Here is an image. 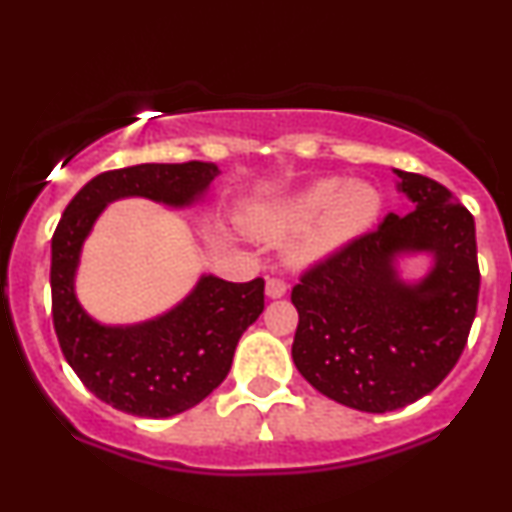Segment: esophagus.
Returning a JSON list of instances; mask_svg holds the SVG:
<instances>
[{"instance_id":"esophagus-1","label":"esophagus","mask_w":512,"mask_h":512,"mask_svg":"<svg viewBox=\"0 0 512 512\" xmlns=\"http://www.w3.org/2000/svg\"><path fill=\"white\" fill-rule=\"evenodd\" d=\"M286 281L281 279H267V286H264V293H267V298H283L286 295Z\"/></svg>"}]
</instances>
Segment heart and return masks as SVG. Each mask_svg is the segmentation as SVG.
<instances>
[{"label":"heart","instance_id":"1","mask_svg":"<svg viewBox=\"0 0 512 512\" xmlns=\"http://www.w3.org/2000/svg\"><path fill=\"white\" fill-rule=\"evenodd\" d=\"M379 193L369 183L319 178L283 197L257 224L272 240H291L288 260L298 267L334 255L379 217Z\"/></svg>","mask_w":512,"mask_h":512}]
</instances>
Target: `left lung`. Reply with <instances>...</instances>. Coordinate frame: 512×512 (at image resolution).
Masks as SVG:
<instances>
[{"mask_svg": "<svg viewBox=\"0 0 512 512\" xmlns=\"http://www.w3.org/2000/svg\"><path fill=\"white\" fill-rule=\"evenodd\" d=\"M412 212L300 276L293 362L319 393L362 412H391L432 393L463 355L477 315L474 219L448 188L396 169ZM429 251L415 284L399 279L400 254Z\"/></svg>", "mask_w": 512, "mask_h": 512, "instance_id": "obj_1", "label": "left lung"}]
</instances>
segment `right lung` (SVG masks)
I'll list each match as a JSON object with an SVG mask.
<instances>
[{
	"instance_id": "obj_1",
	"label": "right lung",
	"mask_w": 512,
	"mask_h": 512,
	"mask_svg": "<svg viewBox=\"0 0 512 512\" xmlns=\"http://www.w3.org/2000/svg\"><path fill=\"white\" fill-rule=\"evenodd\" d=\"M219 176L217 164H138L85 183L52 236V319L61 353L85 389L138 417H171L205 400L229 374L243 331L262 315L264 281L231 283L202 274L169 312L128 326L92 319L76 298L85 238L109 202L147 197L190 207Z\"/></svg>"
}]
</instances>
